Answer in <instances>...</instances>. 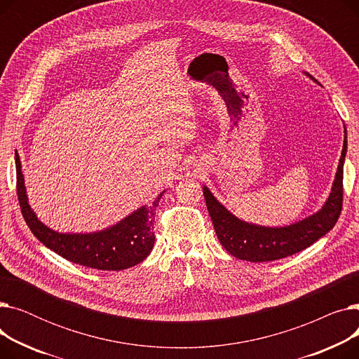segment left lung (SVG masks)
<instances>
[{
  "label": "left lung",
  "instance_id": "left-lung-1",
  "mask_svg": "<svg viewBox=\"0 0 359 359\" xmlns=\"http://www.w3.org/2000/svg\"><path fill=\"white\" fill-rule=\"evenodd\" d=\"M307 77L316 81L310 74ZM317 83V81H316ZM346 128L341 158L332 186V192L316 214L285 227H263L243 221L233 215L208 187L203 186V196L212 219L217 237L222 248L237 259L248 262H271L295 255L310 248L314 241L329 233L341 215L344 201V163L346 156Z\"/></svg>",
  "mask_w": 359,
  "mask_h": 359
}]
</instances>
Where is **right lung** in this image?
I'll return each mask as SVG.
<instances>
[{
    "label": "right lung",
    "mask_w": 359,
    "mask_h": 359,
    "mask_svg": "<svg viewBox=\"0 0 359 359\" xmlns=\"http://www.w3.org/2000/svg\"><path fill=\"white\" fill-rule=\"evenodd\" d=\"M17 196L23 218L34 237L64 259L93 269L122 271L138 265L153 250L154 215L164 192L149 206H141L109 229L94 233H58L37 219L30 208L22 163L15 151Z\"/></svg>",
    "instance_id": "1"
}]
</instances>
